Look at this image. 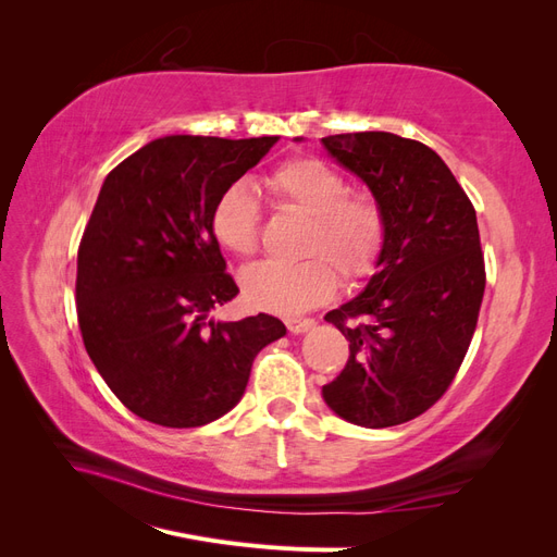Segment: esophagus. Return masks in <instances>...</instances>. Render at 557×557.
I'll return each instance as SVG.
<instances>
[{
	"label": "esophagus",
	"mask_w": 557,
	"mask_h": 557,
	"mask_svg": "<svg viewBox=\"0 0 557 557\" xmlns=\"http://www.w3.org/2000/svg\"><path fill=\"white\" fill-rule=\"evenodd\" d=\"M285 325H288V330L293 334H301V332L311 330L315 325V320L313 318H288V320H285Z\"/></svg>",
	"instance_id": "1"
}]
</instances>
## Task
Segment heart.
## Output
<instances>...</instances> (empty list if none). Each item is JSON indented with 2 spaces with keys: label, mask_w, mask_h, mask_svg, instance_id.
Returning <instances> with one entry per match:
<instances>
[{
  "label": "heart",
  "mask_w": 557,
  "mask_h": 557,
  "mask_svg": "<svg viewBox=\"0 0 557 557\" xmlns=\"http://www.w3.org/2000/svg\"><path fill=\"white\" fill-rule=\"evenodd\" d=\"M281 209L307 215L295 262H262L244 274V295L252 307L276 313L305 311L336 290V272L346 285L374 274L387 239L383 207L364 193H350L348 178L318 158H290L264 178ZM262 209L244 181L218 193L209 213L213 242L237 258L260 248Z\"/></svg>",
  "instance_id": "obj_1"
}]
</instances>
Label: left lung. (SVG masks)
Segmentation results:
<instances>
[{
  "label": "left lung",
  "instance_id": "obj_1",
  "mask_svg": "<svg viewBox=\"0 0 557 557\" xmlns=\"http://www.w3.org/2000/svg\"><path fill=\"white\" fill-rule=\"evenodd\" d=\"M323 144L369 185L387 221L381 269L325 315L350 352L323 397L352 425H401L442 399L474 336L485 290L476 211L425 144L391 132Z\"/></svg>",
  "mask_w": 557,
  "mask_h": 557
}]
</instances>
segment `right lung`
Wrapping results in <instances>:
<instances>
[{"label":"right lung","instance_id":"obj_1","mask_svg":"<svg viewBox=\"0 0 557 557\" xmlns=\"http://www.w3.org/2000/svg\"><path fill=\"white\" fill-rule=\"evenodd\" d=\"M276 139H156L99 190L78 244V327L111 393L148 423L221 418L242 399L258 352L285 334L269 313L209 318L239 295L209 232L213 199Z\"/></svg>","mask_w":557,"mask_h":557}]
</instances>
